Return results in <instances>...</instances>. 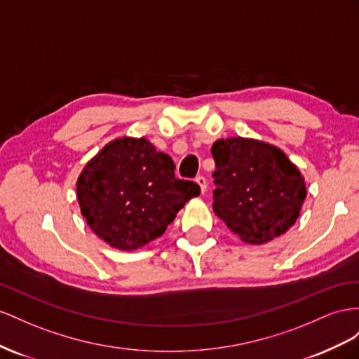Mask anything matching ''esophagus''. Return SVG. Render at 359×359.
I'll use <instances>...</instances> for the list:
<instances>
[{
	"instance_id": "34e87169",
	"label": "esophagus",
	"mask_w": 359,
	"mask_h": 359,
	"mask_svg": "<svg viewBox=\"0 0 359 359\" xmlns=\"http://www.w3.org/2000/svg\"><path fill=\"white\" fill-rule=\"evenodd\" d=\"M196 182L198 183V187H200V189H201V194L206 192V188H208V180L204 179L203 176H198V177L196 179Z\"/></svg>"
}]
</instances>
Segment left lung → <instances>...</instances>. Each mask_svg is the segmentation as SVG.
I'll list each match as a JSON object with an SVG mask.
<instances>
[{
    "label": "left lung",
    "mask_w": 359,
    "mask_h": 359,
    "mask_svg": "<svg viewBox=\"0 0 359 359\" xmlns=\"http://www.w3.org/2000/svg\"><path fill=\"white\" fill-rule=\"evenodd\" d=\"M213 212L247 243L281 236L299 218L306 188L299 168L269 142L233 137L213 142Z\"/></svg>",
    "instance_id": "1"
}]
</instances>
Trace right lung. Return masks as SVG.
I'll return each instance as SVG.
<instances>
[{"label": "right lung", "instance_id": "add662e5", "mask_svg": "<svg viewBox=\"0 0 359 359\" xmlns=\"http://www.w3.org/2000/svg\"><path fill=\"white\" fill-rule=\"evenodd\" d=\"M172 159L141 137L109 141L81 171L76 198L97 238L121 251L158 239L200 187L174 176Z\"/></svg>", "mask_w": 359, "mask_h": 359}]
</instances>
